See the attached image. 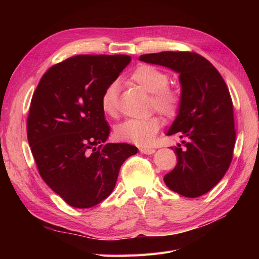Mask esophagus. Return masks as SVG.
<instances>
[{
    "label": "esophagus",
    "mask_w": 259,
    "mask_h": 259,
    "mask_svg": "<svg viewBox=\"0 0 259 259\" xmlns=\"http://www.w3.org/2000/svg\"><path fill=\"white\" fill-rule=\"evenodd\" d=\"M140 152L145 153V154H152L155 152V149L154 148H147V147H142L139 149Z\"/></svg>",
    "instance_id": "1"
}]
</instances>
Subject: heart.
Masks as SVG:
<instances>
[{
    "instance_id": "obj_1",
    "label": "heart",
    "mask_w": 259,
    "mask_h": 259,
    "mask_svg": "<svg viewBox=\"0 0 259 259\" xmlns=\"http://www.w3.org/2000/svg\"><path fill=\"white\" fill-rule=\"evenodd\" d=\"M130 80L151 94L150 106L166 119L176 117L183 106V95L177 88L168 85V75L152 65H139L130 75ZM100 107L110 117L119 114V85L108 84L100 96ZM161 127V120L151 115L146 119H128L116 126L115 137L122 142L139 146L153 143Z\"/></svg>"
}]
</instances>
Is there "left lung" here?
<instances>
[{"instance_id": "left-lung-1", "label": "left lung", "mask_w": 259, "mask_h": 259, "mask_svg": "<svg viewBox=\"0 0 259 259\" xmlns=\"http://www.w3.org/2000/svg\"><path fill=\"white\" fill-rule=\"evenodd\" d=\"M148 64L179 72L183 106L167 135H178L183 146L173 148L177 165L164 176L170 190L197 198L214 188L228 170L236 144L233 104L218 70L194 52L142 55Z\"/></svg>"}]
</instances>
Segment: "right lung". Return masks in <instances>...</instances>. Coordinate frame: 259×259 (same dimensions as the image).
Wrapping results in <instances>:
<instances>
[{"instance_id":"add662e5","label":"right lung","mask_w":259,"mask_h":259,"mask_svg":"<svg viewBox=\"0 0 259 259\" xmlns=\"http://www.w3.org/2000/svg\"><path fill=\"white\" fill-rule=\"evenodd\" d=\"M131 61L127 55H77L52 66L31 99L27 136L38 174L70 206L108 198L137 148L107 144L100 96Z\"/></svg>"}]
</instances>
